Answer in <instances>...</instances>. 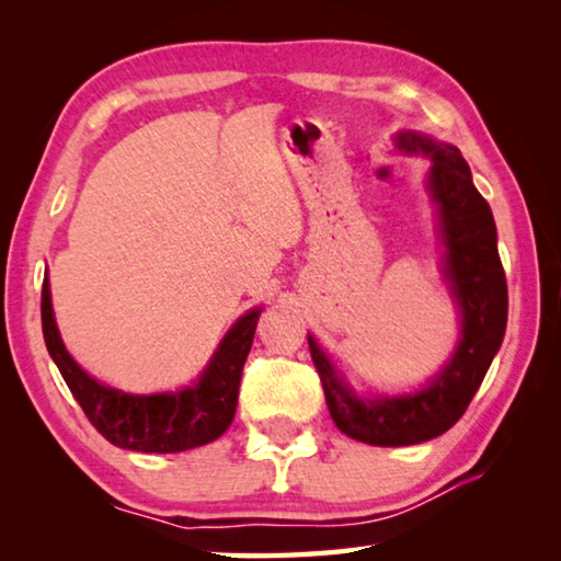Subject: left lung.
Segmentation results:
<instances>
[{"label": "left lung", "mask_w": 561, "mask_h": 561, "mask_svg": "<svg viewBox=\"0 0 561 561\" xmlns=\"http://www.w3.org/2000/svg\"><path fill=\"white\" fill-rule=\"evenodd\" d=\"M393 140L401 153L431 160L425 187L438 215L443 277L460 311L458 346L448 364L417 391L358 396L309 334L311 360L336 428L381 448L425 443L450 431L478 393L507 327V282L497 254L495 217L474 187L460 150L417 130L396 133Z\"/></svg>", "instance_id": "1"}]
</instances>
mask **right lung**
<instances>
[{
	"label": "right lung",
	"instance_id": "obj_1",
	"mask_svg": "<svg viewBox=\"0 0 561 561\" xmlns=\"http://www.w3.org/2000/svg\"><path fill=\"white\" fill-rule=\"evenodd\" d=\"M262 307L250 309L227 331L193 386L168 393H123L96 381L66 351L54 319L49 277L42 287V329L49 356L66 386L103 438L123 450L183 453L220 438L237 411L242 368L252 348Z\"/></svg>",
	"mask_w": 561,
	"mask_h": 561
}]
</instances>
